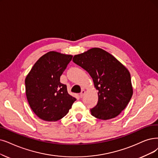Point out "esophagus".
<instances>
[{"label": "esophagus", "mask_w": 158, "mask_h": 158, "mask_svg": "<svg viewBox=\"0 0 158 158\" xmlns=\"http://www.w3.org/2000/svg\"><path fill=\"white\" fill-rule=\"evenodd\" d=\"M85 93V90H84V89H83L82 91H81V93H80V98H82V97H84Z\"/></svg>", "instance_id": "1"}]
</instances>
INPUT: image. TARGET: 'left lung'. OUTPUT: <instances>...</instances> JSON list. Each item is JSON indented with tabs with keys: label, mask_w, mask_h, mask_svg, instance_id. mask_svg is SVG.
I'll return each mask as SVG.
<instances>
[{
	"label": "left lung",
	"mask_w": 158,
	"mask_h": 158,
	"mask_svg": "<svg viewBox=\"0 0 158 158\" xmlns=\"http://www.w3.org/2000/svg\"><path fill=\"white\" fill-rule=\"evenodd\" d=\"M73 61L89 74L98 90L97 104L91 115L108 120L125 109L133 94L130 72L113 56L100 48L75 55Z\"/></svg>",
	"instance_id": "obj_1"
}]
</instances>
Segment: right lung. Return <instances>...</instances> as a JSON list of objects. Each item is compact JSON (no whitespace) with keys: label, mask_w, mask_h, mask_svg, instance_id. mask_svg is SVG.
<instances>
[{"label":"right lung","mask_w":158,"mask_h":158,"mask_svg":"<svg viewBox=\"0 0 158 158\" xmlns=\"http://www.w3.org/2000/svg\"><path fill=\"white\" fill-rule=\"evenodd\" d=\"M73 56L50 51L37 60L25 79L31 109L43 121H57L65 117L77 100L67 92L60 77Z\"/></svg>","instance_id":"obj_1"}]
</instances>
